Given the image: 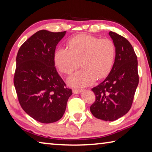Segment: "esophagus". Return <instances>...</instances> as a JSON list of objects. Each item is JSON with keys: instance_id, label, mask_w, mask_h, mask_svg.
<instances>
[{"instance_id": "obj_1", "label": "esophagus", "mask_w": 152, "mask_h": 152, "mask_svg": "<svg viewBox=\"0 0 152 152\" xmlns=\"http://www.w3.org/2000/svg\"><path fill=\"white\" fill-rule=\"evenodd\" d=\"M82 91V90H80V89H73L72 90V92L74 94H79V93H80Z\"/></svg>"}]
</instances>
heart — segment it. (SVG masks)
<instances>
[{
	"instance_id": "1",
	"label": "heart",
	"mask_w": 152,
	"mask_h": 152,
	"mask_svg": "<svg viewBox=\"0 0 152 152\" xmlns=\"http://www.w3.org/2000/svg\"><path fill=\"white\" fill-rule=\"evenodd\" d=\"M68 46L70 50L64 48L56 50L54 60L59 70L64 74L72 73L80 64L83 67L69 77L70 85L86 86L93 83L96 78L102 79L109 75L116 57V48L111 39H100L94 36L81 34L69 41Z\"/></svg>"
}]
</instances>
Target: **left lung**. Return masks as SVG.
<instances>
[{"instance_id":"8db88e82","label":"left lung","mask_w":152,"mask_h":152,"mask_svg":"<svg viewBox=\"0 0 152 152\" xmlns=\"http://www.w3.org/2000/svg\"><path fill=\"white\" fill-rule=\"evenodd\" d=\"M109 34L116 48L115 63L104 80L92 88L96 100L90 110L97 119L113 121L130 110L139 75L137 56L129 42L115 32Z\"/></svg>"}]
</instances>
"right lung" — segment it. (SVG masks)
I'll list each match as a JSON object with an SVG mask.
<instances>
[{
  "instance_id": "obj_1",
  "label": "right lung",
  "mask_w": 152,
  "mask_h": 152,
  "mask_svg": "<svg viewBox=\"0 0 152 152\" xmlns=\"http://www.w3.org/2000/svg\"><path fill=\"white\" fill-rule=\"evenodd\" d=\"M66 31L40 30L18 51L14 85L20 107L33 119L43 123L60 120L72 91L55 67L56 45Z\"/></svg>"
}]
</instances>
